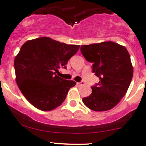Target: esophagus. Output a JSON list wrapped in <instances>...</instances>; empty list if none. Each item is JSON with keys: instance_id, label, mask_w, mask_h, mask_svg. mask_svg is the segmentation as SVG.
I'll list each match as a JSON object with an SVG mask.
<instances>
[{"instance_id": "1", "label": "esophagus", "mask_w": 146, "mask_h": 146, "mask_svg": "<svg viewBox=\"0 0 146 146\" xmlns=\"http://www.w3.org/2000/svg\"><path fill=\"white\" fill-rule=\"evenodd\" d=\"M76 84H77V85L79 86H83V85H84V82H80V83H77Z\"/></svg>"}]
</instances>
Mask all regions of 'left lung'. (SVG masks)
Returning a JSON list of instances; mask_svg holds the SVG:
<instances>
[{"mask_svg":"<svg viewBox=\"0 0 146 146\" xmlns=\"http://www.w3.org/2000/svg\"><path fill=\"white\" fill-rule=\"evenodd\" d=\"M81 52L93 62V72L99 78L91 95L82 99L84 104L96 112L112 109L125 95L133 77L128 50L115 42L104 41L82 46Z\"/></svg>","mask_w":146,"mask_h":146,"instance_id":"8db88e82","label":"left lung"}]
</instances>
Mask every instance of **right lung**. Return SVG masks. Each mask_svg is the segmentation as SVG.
Returning a JSON list of instances; mask_svg holds the SVG:
<instances>
[{
  "instance_id": "obj_1",
  "label": "right lung",
  "mask_w": 146,
  "mask_h": 146,
  "mask_svg": "<svg viewBox=\"0 0 146 146\" xmlns=\"http://www.w3.org/2000/svg\"><path fill=\"white\" fill-rule=\"evenodd\" d=\"M80 46L68 45L40 37L29 40L15 58V79L25 98L37 109L50 111L65 100L74 81L59 77L60 67L66 68L69 60Z\"/></svg>"
}]
</instances>
